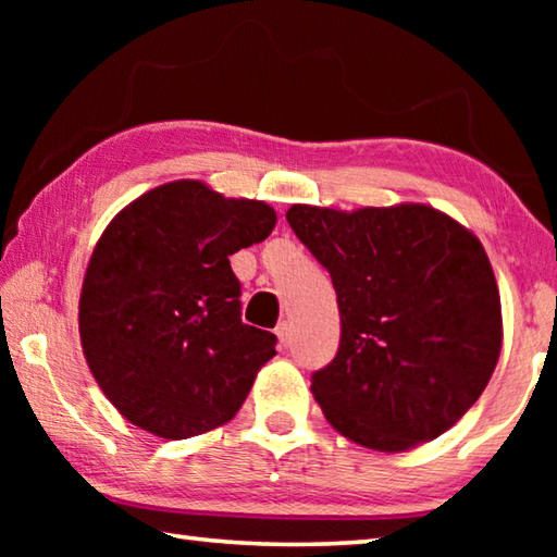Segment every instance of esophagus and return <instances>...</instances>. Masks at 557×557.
I'll use <instances>...</instances> for the list:
<instances>
[{
	"mask_svg": "<svg viewBox=\"0 0 557 557\" xmlns=\"http://www.w3.org/2000/svg\"><path fill=\"white\" fill-rule=\"evenodd\" d=\"M275 334H277V338H280V344L287 346L289 338H292V324H289V322H280L277 329H275Z\"/></svg>",
	"mask_w": 557,
	"mask_h": 557,
	"instance_id": "obj_1",
	"label": "esophagus"
}]
</instances>
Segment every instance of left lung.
<instances>
[{
    "instance_id": "1",
    "label": "left lung",
    "mask_w": 557,
    "mask_h": 557,
    "mask_svg": "<svg viewBox=\"0 0 557 557\" xmlns=\"http://www.w3.org/2000/svg\"><path fill=\"white\" fill-rule=\"evenodd\" d=\"M287 221L332 275L342 312L338 354L312 379L329 425L375 451L447 432L502 354V297L482 240L428 203H295Z\"/></svg>"
}]
</instances>
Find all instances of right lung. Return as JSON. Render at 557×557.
Returning <instances> with one entry per match:
<instances>
[{
    "label": "right lung",
    "mask_w": 557,
    "mask_h": 557,
    "mask_svg": "<svg viewBox=\"0 0 557 557\" xmlns=\"http://www.w3.org/2000/svg\"><path fill=\"white\" fill-rule=\"evenodd\" d=\"M277 223L265 201L178 178L127 203L92 248L78 301L83 356L132 425L164 440L233 420L275 356V334L240 322L231 256Z\"/></svg>",
    "instance_id": "1"
}]
</instances>
